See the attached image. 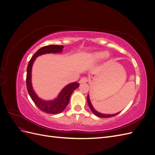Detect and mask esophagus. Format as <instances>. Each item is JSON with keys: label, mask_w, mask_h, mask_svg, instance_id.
<instances>
[{"label": "esophagus", "mask_w": 155, "mask_h": 155, "mask_svg": "<svg viewBox=\"0 0 155 155\" xmlns=\"http://www.w3.org/2000/svg\"><path fill=\"white\" fill-rule=\"evenodd\" d=\"M88 81V78L83 77L80 79V80H79V83H87Z\"/></svg>", "instance_id": "1"}]
</instances>
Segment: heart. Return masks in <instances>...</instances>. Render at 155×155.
I'll return each mask as SVG.
<instances>
[{
    "mask_svg": "<svg viewBox=\"0 0 155 155\" xmlns=\"http://www.w3.org/2000/svg\"><path fill=\"white\" fill-rule=\"evenodd\" d=\"M103 58L105 59H108L109 58V54L108 53H105L104 51H98L92 55V59L95 61H98L101 60Z\"/></svg>",
    "mask_w": 155,
    "mask_h": 155,
    "instance_id": "b5f03b06",
    "label": "heart"
}]
</instances>
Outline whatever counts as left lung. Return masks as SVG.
<instances>
[{"label":"left lung","mask_w":155,"mask_h":155,"mask_svg":"<svg viewBox=\"0 0 155 155\" xmlns=\"http://www.w3.org/2000/svg\"><path fill=\"white\" fill-rule=\"evenodd\" d=\"M87 102H88V106H89V107H90V109L92 110V112L97 117H100V118H110V117H113V116H116V115H117V114L120 113V112H118V113H116V114H101V113H100V112H97L94 109V107H92V105L91 104L90 99H89L88 94L87 96Z\"/></svg>","instance_id":"obj_1"}]
</instances>
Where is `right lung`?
<instances>
[{
    "label": "right lung",
    "mask_w": 155,
    "mask_h": 155,
    "mask_svg": "<svg viewBox=\"0 0 155 155\" xmlns=\"http://www.w3.org/2000/svg\"><path fill=\"white\" fill-rule=\"evenodd\" d=\"M64 46L62 45H48L45 46L37 50L35 54L32 56L30 60L27 67L26 74V87L28 92L32 101L34 102L35 105L39 109L44 112L48 114H57L63 112L68 105L70 96L74 90L79 86V84L77 82H74L69 84L65 87L61 92H60L58 97L52 101H45L40 99L36 95V94L33 90L31 85V68L35 59L39 55L50 54V53H59L61 52Z\"/></svg>",
    "instance_id": "right-lung-1"
}]
</instances>
